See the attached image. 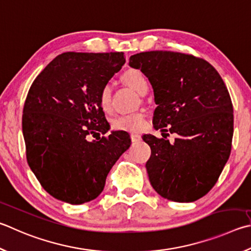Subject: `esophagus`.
<instances>
[{
  "label": "esophagus",
  "mask_w": 251,
  "mask_h": 251,
  "mask_svg": "<svg viewBox=\"0 0 251 251\" xmlns=\"http://www.w3.org/2000/svg\"><path fill=\"white\" fill-rule=\"evenodd\" d=\"M130 139L133 143H137V141H139L141 139V136L139 134H136V133L130 134Z\"/></svg>",
  "instance_id": "1"
}]
</instances>
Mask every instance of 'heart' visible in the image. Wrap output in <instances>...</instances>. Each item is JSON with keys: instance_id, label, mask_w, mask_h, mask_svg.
<instances>
[{"instance_id": "obj_1", "label": "heart", "mask_w": 251, "mask_h": 251, "mask_svg": "<svg viewBox=\"0 0 251 251\" xmlns=\"http://www.w3.org/2000/svg\"><path fill=\"white\" fill-rule=\"evenodd\" d=\"M123 80L130 88L137 91L138 93L144 94L148 90L149 82L147 76L139 69H128L123 74ZM112 90L111 86L105 84L99 93V104L103 111L107 112L111 108ZM146 124V114L143 111L123 114L114 118L112 121V128L116 130L125 131H138L144 128Z\"/></svg>"}]
</instances>
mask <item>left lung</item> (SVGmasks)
Segmentation results:
<instances>
[{
	"label": "left lung",
	"mask_w": 251,
	"mask_h": 251,
	"mask_svg": "<svg viewBox=\"0 0 251 251\" xmlns=\"http://www.w3.org/2000/svg\"><path fill=\"white\" fill-rule=\"evenodd\" d=\"M129 66L153 88L154 128L176 135L172 144L143 136L151 149L146 163L150 184L170 201H197L215 185L229 158L234 114L228 90L215 68L193 54L139 52L130 56Z\"/></svg>",
	"instance_id": "left-lung-1"
}]
</instances>
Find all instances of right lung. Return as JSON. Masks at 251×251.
<instances>
[{
  "instance_id": "obj_1",
  "label": "right lung",
  "mask_w": 251,
  "mask_h": 251,
  "mask_svg": "<svg viewBox=\"0 0 251 251\" xmlns=\"http://www.w3.org/2000/svg\"><path fill=\"white\" fill-rule=\"evenodd\" d=\"M125 63L124 52H63L40 72L23 108L27 163L54 199L82 204L97 199L117 159L130 146L110 129L99 93ZM101 138L88 142L90 134Z\"/></svg>"
}]
</instances>
